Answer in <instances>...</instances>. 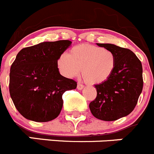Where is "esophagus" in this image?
Returning a JSON list of instances; mask_svg holds the SVG:
<instances>
[{"instance_id": "34e87169", "label": "esophagus", "mask_w": 154, "mask_h": 154, "mask_svg": "<svg viewBox=\"0 0 154 154\" xmlns=\"http://www.w3.org/2000/svg\"><path fill=\"white\" fill-rule=\"evenodd\" d=\"M84 86L82 84H80V83H78V84H77V89H78V90H83V88H84Z\"/></svg>"}]
</instances>
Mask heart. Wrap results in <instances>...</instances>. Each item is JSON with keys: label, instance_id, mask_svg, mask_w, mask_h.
<instances>
[{"label": "heart", "instance_id": "1", "mask_svg": "<svg viewBox=\"0 0 154 154\" xmlns=\"http://www.w3.org/2000/svg\"><path fill=\"white\" fill-rule=\"evenodd\" d=\"M112 51L92 45H79L70 53H62L57 60L60 72L68 78L77 77L82 70L84 80L90 84H100L109 78L116 67Z\"/></svg>", "mask_w": 154, "mask_h": 154}]
</instances>
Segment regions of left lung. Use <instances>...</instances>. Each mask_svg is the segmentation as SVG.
Instances as JSON below:
<instances>
[{
  "instance_id": "1",
  "label": "left lung",
  "mask_w": 154,
  "mask_h": 154,
  "mask_svg": "<svg viewBox=\"0 0 154 154\" xmlns=\"http://www.w3.org/2000/svg\"><path fill=\"white\" fill-rule=\"evenodd\" d=\"M116 56V67L106 82L95 85L97 96L90 103L91 113L103 121H116L134 110L143 90V69L133 51L113 44L97 43Z\"/></svg>"
}]
</instances>
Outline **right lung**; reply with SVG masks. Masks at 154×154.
Here are the masks:
<instances>
[{"label":"right lung","instance_id":"1","mask_svg":"<svg viewBox=\"0 0 154 154\" xmlns=\"http://www.w3.org/2000/svg\"><path fill=\"white\" fill-rule=\"evenodd\" d=\"M71 42H43L19 51L10 72V94L18 112L29 120L46 122L59 116L62 95L77 82L63 77L57 60Z\"/></svg>","mask_w":154,"mask_h":154}]
</instances>
